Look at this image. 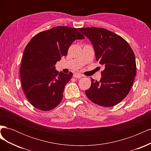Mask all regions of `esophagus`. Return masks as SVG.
I'll return each mask as SVG.
<instances>
[{"label":"esophagus","mask_w":151,"mask_h":151,"mask_svg":"<svg viewBox=\"0 0 151 151\" xmlns=\"http://www.w3.org/2000/svg\"><path fill=\"white\" fill-rule=\"evenodd\" d=\"M74 77H76V78L80 79V78H81L82 77H83V75H82L81 74H79V73H76V74H75L74 75Z\"/></svg>","instance_id":"esophagus-1"}]
</instances>
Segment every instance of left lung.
Here are the masks:
<instances>
[{"instance_id": "left-lung-1", "label": "left lung", "mask_w": 151, "mask_h": 151, "mask_svg": "<svg viewBox=\"0 0 151 151\" xmlns=\"http://www.w3.org/2000/svg\"><path fill=\"white\" fill-rule=\"evenodd\" d=\"M92 43L96 60L104 67L99 81L91 79L86 95L93 103L104 107L119 103L129 94L136 75L135 57L126 41L106 29L79 28Z\"/></svg>"}]
</instances>
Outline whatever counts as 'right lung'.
<instances>
[{
	"label": "right lung",
	"mask_w": 151,
	"mask_h": 151,
	"mask_svg": "<svg viewBox=\"0 0 151 151\" xmlns=\"http://www.w3.org/2000/svg\"><path fill=\"white\" fill-rule=\"evenodd\" d=\"M84 39L78 29L54 27L33 36L26 47L20 68L21 82L27 99L42 111L55 108L62 101L65 85L73 74L58 72L55 65L76 40Z\"/></svg>",
	"instance_id": "obj_1"
}]
</instances>
